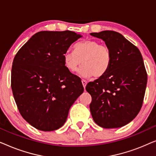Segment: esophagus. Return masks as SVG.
Returning <instances> with one entry per match:
<instances>
[{
	"label": "esophagus",
	"instance_id": "34e87169",
	"mask_svg": "<svg viewBox=\"0 0 156 156\" xmlns=\"http://www.w3.org/2000/svg\"><path fill=\"white\" fill-rule=\"evenodd\" d=\"M82 83L83 87H84V88L85 89V87H86V85H87V82L86 80H82Z\"/></svg>",
	"mask_w": 156,
	"mask_h": 156
}]
</instances>
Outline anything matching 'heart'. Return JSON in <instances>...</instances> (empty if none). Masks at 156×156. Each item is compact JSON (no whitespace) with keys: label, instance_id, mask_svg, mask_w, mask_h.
Here are the masks:
<instances>
[{"label":"heart","instance_id":"obj_1","mask_svg":"<svg viewBox=\"0 0 156 156\" xmlns=\"http://www.w3.org/2000/svg\"><path fill=\"white\" fill-rule=\"evenodd\" d=\"M74 52L67 51L63 55L65 67L72 72L79 71L82 77L94 75L100 77L106 74L112 62V53L105 44H99L95 40H85L76 42L73 46Z\"/></svg>","mask_w":156,"mask_h":156}]
</instances>
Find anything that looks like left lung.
<instances>
[{"instance_id": "left-lung-1", "label": "left lung", "mask_w": 156, "mask_h": 156, "mask_svg": "<svg viewBox=\"0 0 156 156\" xmlns=\"http://www.w3.org/2000/svg\"><path fill=\"white\" fill-rule=\"evenodd\" d=\"M90 35L103 40L112 53L108 71L86 86L91 96V116L104 129L123 126L137 116L144 102L147 72L141 53L117 32L104 30Z\"/></svg>"}]
</instances>
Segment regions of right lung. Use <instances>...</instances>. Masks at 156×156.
Here are the masks:
<instances>
[{
	"label": "right lung",
	"instance_id": "right-lung-1",
	"mask_svg": "<svg viewBox=\"0 0 156 156\" xmlns=\"http://www.w3.org/2000/svg\"><path fill=\"white\" fill-rule=\"evenodd\" d=\"M82 37L74 32L40 31L17 52L11 88L23 118L35 129L62 126L69 110L84 91L80 78L65 67L63 55Z\"/></svg>",
	"mask_w": 156,
	"mask_h": 156
}]
</instances>
